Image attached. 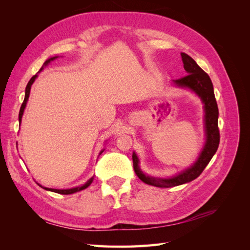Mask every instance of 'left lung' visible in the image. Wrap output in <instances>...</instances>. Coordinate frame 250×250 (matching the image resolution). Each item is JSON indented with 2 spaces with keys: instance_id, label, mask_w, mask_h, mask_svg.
<instances>
[{
  "instance_id": "8db88e82",
  "label": "left lung",
  "mask_w": 250,
  "mask_h": 250,
  "mask_svg": "<svg viewBox=\"0 0 250 250\" xmlns=\"http://www.w3.org/2000/svg\"><path fill=\"white\" fill-rule=\"evenodd\" d=\"M184 67L188 75L179 79L173 80L178 87L188 88L197 95L204 104V128H206V144L199 157L190 168L178 173L170 178H160L148 176L140 169L139 158L133 152V169L138 177L147 185L158 188H171L184 185L197 178L214 156L220 142V133L218 128V105L214 94L213 83L208 75L196 63L195 60L186 53H181Z\"/></svg>"
}]
</instances>
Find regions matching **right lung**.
<instances>
[{
    "label": "right lung",
    "instance_id": "add662e5",
    "mask_svg": "<svg viewBox=\"0 0 250 250\" xmlns=\"http://www.w3.org/2000/svg\"><path fill=\"white\" fill-rule=\"evenodd\" d=\"M55 58H57V56H55V57H52V58H49L48 60H46V62L43 63V65H42V67L41 69V71L43 69V66H46V65H48L52 60H54ZM40 71V72H41ZM36 77H37V74L36 75H34V76L30 79V81L28 82V84H27V86H26V90H25V99H24V102H22V104H21V109H20V113H19V122H20V124H21V117H22V113H24V110H25V107H26V104H27V101H28V98H29V95H30V89H31V85L33 84V82L35 81V79H36ZM104 150H102L101 152L99 153V155L103 152ZM93 180H94V176L93 177H90L86 183L83 185V186H81V187H76V188H66V190H58V188H44V187H42L41 185H40V187H42V188H43L44 190H47V191H51V192H55V193H58V194H62V195H69V194H73V193H76V192H79V191H82V190H84V188H86L90 184L93 183Z\"/></svg>",
    "mask_w": 250,
    "mask_h": 250
}]
</instances>
